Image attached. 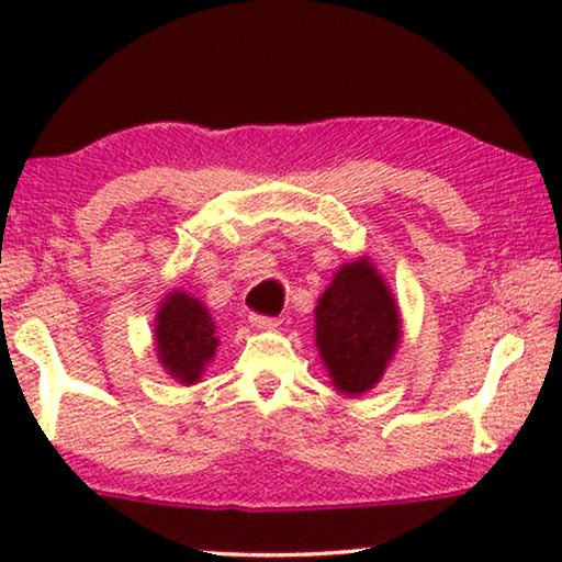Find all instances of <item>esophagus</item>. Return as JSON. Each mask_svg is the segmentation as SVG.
<instances>
[{
    "label": "esophagus",
    "mask_w": 562,
    "mask_h": 562,
    "mask_svg": "<svg viewBox=\"0 0 562 562\" xmlns=\"http://www.w3.org/2000/svg\"><path fill=\"white\" fill-rule=\"evenodd\" d=\"M281 322L276 317H260V314H250V327L252 329H276Z\"/></svg>",
    "instance_id": "esophagus-1"
}]
</instances>
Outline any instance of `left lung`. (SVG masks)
<instances>
[{
  "mask_svg": "<svg viewBox=\"0 0 562 562\" xmlns=\"http://www.w3.org/2000/svg\"><path fill=\"white\" fill-rule=\"evenodd\" d=\"M314 340L340 394L360 396L383 379L402 342V314L368 256L337 268L317 299Z\"/></svg>",
  "mask_w": 562,
  "mask_h": 562,
  "instance_id": "8db88e82",
  "label": "left lung"
}]
</instances>
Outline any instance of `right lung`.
I'll use <instances>...</instances> for the list:
<instances>
[{
	"label": "right lung",
	"mask_w": 562,
	"mask_h": 562,
	"mask_svg": "<svg viewBox=\"0 0 562 562\" xmlns=\"http://www.w3.org/2000/svg\"><path fill=\"white\" fill-rule=\"evenodd\" d=\"M153 340L160 368L181 386H194L202 381L220 345L210 310L181 289L168 291L158 304Z\"/></svg>",
	"instance_id": "add662e5"
}]
</instances>
